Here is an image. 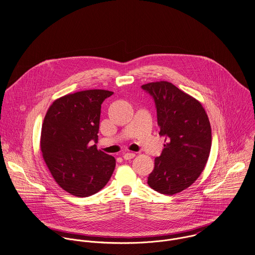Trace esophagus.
Returning <instances> with one entry per match:
<instances>
[{"label": "esophagus", "instance_id": "34e87169", "mask_svg": "<svg viewBox=\"0 0 255 255\" xmlns=\"http://www.w3.org/2000/svg\"><path fill=\"white\" fill-rule=\"evenodd\" d=\"M135 157V153H129V152H128V153H125L124 154V159L125 160H130V159H133Z\"/></svg>", "mask_w": 255, "mask_h": 255}]
</instances>
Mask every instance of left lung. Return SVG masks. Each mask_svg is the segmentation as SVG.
Masks as SVG:
<instances>
[{"mask_svg":"<svg viewBox=\"0 0 255 255\" xmlns=\"http://www.w3.org/2000/svg\"><path fill=\"white\" fill-rule=\"evenodd\" d=\"M141 87L154 98L159 134L166 142L147 183L173 195L190 186L204 170L212 143L210 122L201 103L173 83L156 81Z\"/></svg>","mask_w":255,"mask_h":255,"instance_id":"1","label":"left lung"}]
</instances>
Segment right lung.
I'll use <instances>...</instances> for the list:
<instances>
[{
    "label": "right lung",
    "mask_w": 255,
    "mask_h": 255,
    "mask_svg": "<svg viewBox=\"0 0 255 255\" xmlns=\"http://www.w3.org/2000/svg\"><path fill=\"white\" fill-rule=\"evenodd\" d=\"M114 92L90 89L56 99L41 129L43 159L56 182L67 192L86 197L109 182L116 159L97 149L101 104Z\"/></svg>",
    "instance_id": "add662e5"
}]
</instances>
